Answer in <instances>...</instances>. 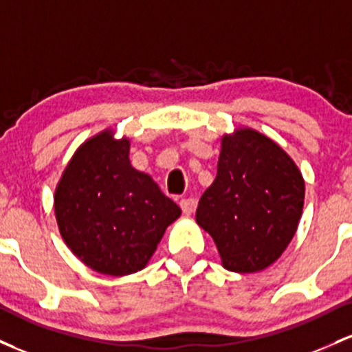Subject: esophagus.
I'll list each match as a JSON object with an SVG mask.
<instances>
[{"instance_id":"obj_1","label":"esophagus","mask_w":352,"mask_h":352,"mask_svg":"<svg viewBox=\"0 0 352 352\" xmlns=\"http://www.w3.org/2000/svg\"><path fill=\"white\" fill-rule=\"evenodd\" d=\"M179 206L183 209V212L186 216H191L196 209V201L192 197H184V199L179 201Z\"/></svg>"}]
</instances>
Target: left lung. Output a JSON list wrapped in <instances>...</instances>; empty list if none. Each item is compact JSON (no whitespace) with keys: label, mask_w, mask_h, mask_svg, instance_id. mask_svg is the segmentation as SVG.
<instances>
[{"label":"left lung","mask_w":352,"mask_h":352,"mask_svg":"<svg viewBox=\"0 0 352 352\" xmlns=\"http://www.w3.org/2000/svg\"><path fill=\"white\" fill-rule=\"evenodd\" d=\"M304 177L266 134L239 126L221 138L218 175L196 209L224 270L259 272L278 261L298 231Z\"/></svg>","instance_id":"1"}]
</instances>
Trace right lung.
Returning <instances> with one entry per match:
<instances>
[{
  "mask_svg": "<svg viewBox=\"0 0 352 352\" xmlns=\"http://www.w3.org/2000/svg\"><path fill=\"white\" fill-rule=\"evenodd\" d=\"M129 138L106 128L71 156L54 189L59 234L93 271L128 276L144 270L166 228L181 216L175 201L129 161Z\"/></svg>",
  "mask_w": 352,
  "mask_h": 352,
  "instance_id": "obj_1",
  "label": "right lung"
}]
</instances>
